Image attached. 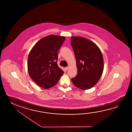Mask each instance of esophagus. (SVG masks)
<instances>
[{
  "label": "esophagus",
  "mask_w": 132,
  "mask_h": 132,
  "mask_svg": "<svg viewBox=\"0 0 132 132\" xmlns=\"http://www.w3.org/2000/svg\"><path fill=\"white\" fill-rule=\"evenodd\" d=\"M69 69V67H67L65 68V69H66V70H68Z\"/></svg>",
  "instance_id": "obj_1"
}]
</instances>
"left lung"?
Here are the masks:
<instances>
[{"label": "left lung", "mask_w": 132, "mask_h": 132, "mask_svg": "<svg viewBox=\"0 0 132 132\" xmlns=\"http://www.w3.org/2000/svg\"><path fill=\"white\" fill-rule=\"evenodd\" d=\"M71 44L77 68V74L72 78V82L82 90L91 88L97 83L104 70L101 52L95 43L83 37H71Z\"/></svg>", "instance_id": "left-lung-1"}]
</instances>
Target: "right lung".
<instances>
[{
  "label": "right lung",
  "mask_w": 132,
  "mask_h": 132,
  "mask_svg": "<svg viewBox=\"0 0 132 132\" xmlns=\"http://www.w3.org/2000/svg\"><path fill=\"white\" fill-rule=\"evenodd\" d=\"M65 38L55 35L44 37L35 44L28 55L29 75L39 86L50 88L58 82L64 72L58 66L57 52Z\"/></svg>",
  "instance_id": "obj_1"
}]
</instances>
